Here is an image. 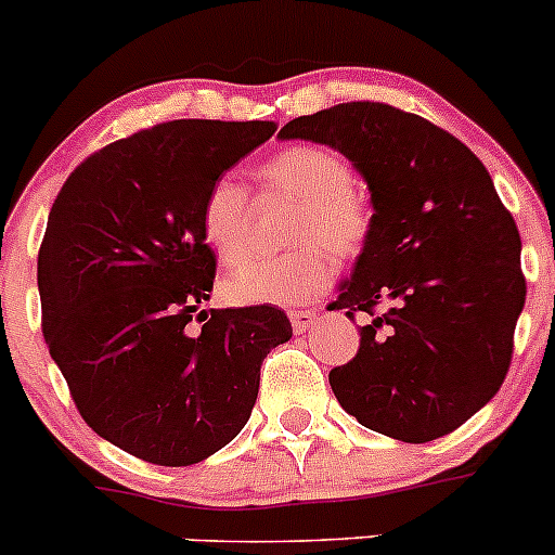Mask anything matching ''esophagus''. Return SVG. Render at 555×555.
I'll return each mask as SVG.
<instances>
[{
    "label": "esophagus",
    "mask_w": 555,
    "mask_h": 555,
    "mask_svg": "<svg viewBox=\"0 0 555 555\" xmlns=\"http://www.w3.org/2000/svg\"><path fill=\"white\" fill-rule=\"evenodd\" d=\"M317 320H320V314L317 311H289V322H293V331L295 333H306L311 325H317Z\"/></svg>",
    "instance_id": "esophagus-1"
}]
</instances>
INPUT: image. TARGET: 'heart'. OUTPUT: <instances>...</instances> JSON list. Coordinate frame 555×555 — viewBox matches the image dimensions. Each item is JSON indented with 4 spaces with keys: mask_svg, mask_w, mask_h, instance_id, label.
<instances>
[{
    "mask_svg": "<svg viewBox=\"0 0 555 555\" xmlns=\"http://www.w3.org/2000/svg\"><path fill=\"white\" fill-rule=\"evenodd\" d=\"M262 186L298 201L287 241L300 244L276 257H255L228 273L222 293L235 306L304 304L336 279L338 262L354 260L371 238V208L354 186L347 159L327 146L304 143L273 154L257 168ZM203 244L233 266L249 251V190L219 176L201 203Z\"/></svg>",
    "mask_w": 555,
    "mask_h": 555,
    "instance_id": "obj_1",
    "label": "heart"
}]
</instances>
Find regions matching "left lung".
Here are the masks:
<instances>
[{
  "label": "left lung",
  "instance_id": "left-lung-1",
  "mask_svg": "<svg viewBox=\"0 0 555 555\" xmlns=\"http://www.w3.org/2000/svg\"><path fill=\"white\" fill-rule=\"evenodd\" d=\"M279 138L344 154L374 206L369 244L327 306L369 317L358 354L331 371L338 403L398 442L455 431L502 387L526 304L518 228L486 165L385 102L293 118Z\"/></svg>",
  "mask_w": 555,
  "mask_h": 555
}]
</instances>
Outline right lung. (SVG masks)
I'll return each mask as SVG.
<instances>
[{
  "label": "right lung",
  "instance_id": "add662e5",
  "mask_svg": "<svg viewBox=\"0 0 555 555\" xmlns=\"http://www.w3.org/2000/svg\"><path fill=\"white\" fill-rule=\"evenodd\" d=\"M273 132L157 124L83 159L53 201L37 255L42 336L80 417L134 459L190 466L233 442L262 360L293 336L276 306L201 311L217 276L203 195Z\"/></svg>",
  "mask_w": 555,
  "mask_h": 555
}]
</instances>
